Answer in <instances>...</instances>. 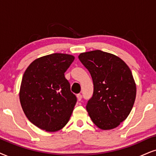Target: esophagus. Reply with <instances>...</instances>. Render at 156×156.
<instances>
[{
  "instance_id": "34e87169",
  "label": "esophagus",
  "mask_w": 156,
  "mask_h": 156,
  "mask_svg": "<svg viewBox=\"0 0 156 156\" xmlns=\"http://www.w3.org/2000/svg\"><path fill=\"white\" fill-rule=\"evenodd\" d=\"M77 98H78V100L79 101H81V99H82V95H81V94H78V95H77Z\"/></svg>"
}]
</instances>
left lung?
<instances>
[{"mask_svg":"<svg viewBox=\"0 0 156 156\" xmlns=\"http://www.w3.org/2000/svg\"><path fill=\"white\" fill-rule=\"evenodd\" d=\"M78 58L91 76L94 94L86 104L92 122L101 129L118 127L130 113L136 85L127 65L101 50L80 53Z\"/></svg>","mask_w":156,"mask_h":156,"instance_id":"left-lung-1","label":"left lung"}]
</instances>
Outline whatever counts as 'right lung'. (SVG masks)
<instances>
[{"mask_svg":"<svg viewBox=\"0 0 156 156\" xmlns=\"http://www.w3.org/2000/svg\"><path fill=\"white\" fill-rule=\"evenodd\" d=\"M74 59L71 55L53 53L36 59L25 70L19 99L25 115L37 127L56 132L70 119L77 98L65 73Z\"/></svg>","mask_w":156,"mask_h":156,"instance_id":"add662e5","label":"right lung"}]
</instances>
